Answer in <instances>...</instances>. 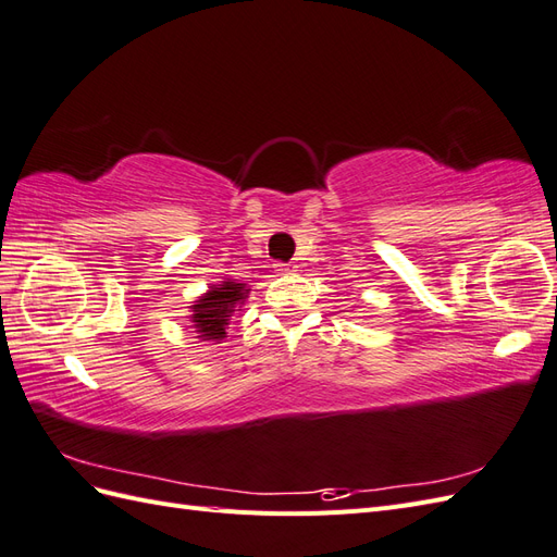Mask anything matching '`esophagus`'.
I'll return each mask as SVG.
<instances>
[{
  "label": "esophagus",
  "mask_w": 557,
  "mask_h": 557,
  "mask_svg": "<svg viewBox=\"0 0 557 557\" xmlns=\"http://www.w3.org/2000/svg\"><path fill=\"white\" fill-rule=\"evenodd\" d=\"M274 269H276V274H290V272H295V264H290V262H276Z\"/></svg>",
  "instance_id": "34e87169"
}]
</instances>
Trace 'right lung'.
Returning a JSON list of instances; mask_svg holds the SVG:
<instances>
[{
  "mask_svg": "<svg viewBox=\"0 0 557 557\" xmlns=\"http://www.w3.org/2000/svg\"><path fill=\"white\" fill-rule=\"evenodd\" d=\"M248 297L246 283L237 281H223L221 285H215L207 295H201L197 299V305H193V327L199 334L201 342H221L225 339V327L230 323V315L237 311V307L244 305V299Z\"/></svg>",
  "mask_w": 557,
  "mask_h": 557,
  "instance_id": "add662e5",
  "label": "right lung"
}]
</instances>
